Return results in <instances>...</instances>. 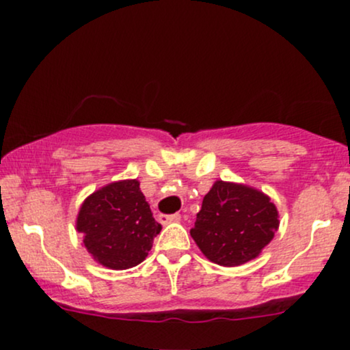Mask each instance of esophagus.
<instances>
[{
  "label": "esophagus",
  "instance_id": "obj_1",
  "mask_svg": "<svg viewBox=\"0 0 350 350\" xmlns=\"http://www.w3.org/2000/svg\"><path fill=\"white\" fill-rule=\"evenodd\" d=\"M180 220V214H171V215H159V222L163 224V226H166V224H172V222H179Z\"/></svg>",
  "mask_w": 350,
  "mask_h": 350
}]
</instances>
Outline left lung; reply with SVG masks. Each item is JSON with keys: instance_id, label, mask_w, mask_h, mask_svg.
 Listing matches in <instances>:
<instances>
[{"instance_id": "left-lung-1", "label": "left lung", "mask_w": 350, "mask_h": 350, "mask_svg": "<svg viewBox=\"0 0 350 350\" xmlns=\"http://www.w3.org/2000/svg\"><path fill=\"white\" fill-rule=\"evenodd\" d=\"M278 217L265 192L219 179L204 196L191 237L212 263L239 267L256 258L271 242Z\"/></svg>"}]
</instances>
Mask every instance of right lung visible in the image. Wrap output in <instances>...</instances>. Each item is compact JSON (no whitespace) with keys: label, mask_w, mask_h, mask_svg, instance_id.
<instances>
[{"label":"right lung","mask_w":350,"mask_h":350,"mask_svg":"<svg viewBox=\"0 0 350 350\" xmlns=\"http://www.w3.org/2000/svg\"><path fill=\"white\" fill-rule=\"evenodd\" d=\"M83 247L110 270L136 267L148 256L161 224L152 217L138 179L113 180L83 200L75 220Z\"/></svg>","instance_id":"right-lung-1"}]
</instances>
